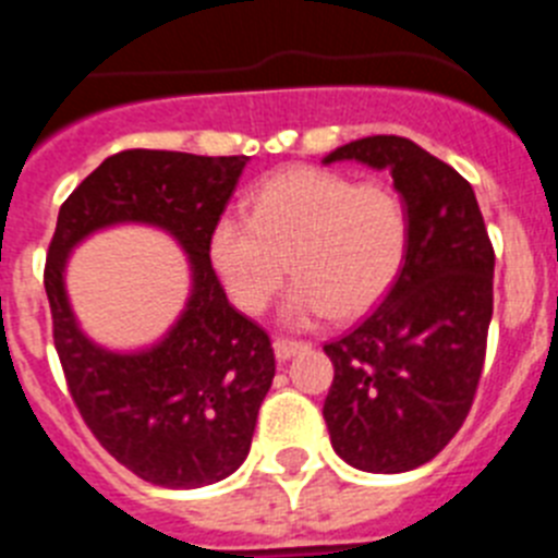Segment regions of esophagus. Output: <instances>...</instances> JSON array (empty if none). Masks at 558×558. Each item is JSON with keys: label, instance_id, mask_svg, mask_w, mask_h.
<instances>
[{"label": "esophagus", "instance_id": "34e87169", "mask_svg": "<svg viewBox=\"0 0 558 558\" xmlns=\"http://www.w3.org/2000/svg\"><path fill=\"white\" fill-rule=\"evenodd\" d=\"M310 343L307 340H293V338H276L274 340V352H276V360H290L293 354L299 352H307Z\"/></svg>", "mask_w": 558, "mask_h": 558}]
</instances>
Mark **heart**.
<instances>
[{
    "instance_id": "1",
    "label": "heart",
    "mask_w": 558,
    "mask_h": 558,
    "mask_svg": "<svg viewBox=\"0 0 558 558\" xmlns=\"http://www.w3.org/2000/svg\"><path fill=\"white\" fill-rule=\"evenodd\" d=\"M408 209L386 184H354L340 172L293 167L270 175L251 201V218L223 215L209 234V259L234 304L263 313L299 279L284 322L332 313L357 318L388 293L408 251Z\"/></svg>"
}]
</instances>
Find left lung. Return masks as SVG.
<instances>
[{
    "label": "left lung",
    "instance_id": "1",
    "mask_svg": "<svg viewBox=\"0 0 558 558\" xmlns=\"http://www.w3.org/2000/svg\"><path fill=\"white\" fill-rule=\"evenodd\" d=\"M388 170L408 209V251L383 304L324 347L332 447L354 470H416L450 445L477 391L495 248L470 181L402 136H366L324 159Z\"/></svg>",
    "mask_w": 558,
    "mask_h": 558
}]
</instances>
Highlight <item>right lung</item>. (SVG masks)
<instances>
[{
	"label": "right lung",
	"mask_w": 558,
	"mask_h": 558,
	"mask_svg": "<svg viewBox=\"0 0 558 558\" xmlns=\"http://www.w3.org/2000/svg\"><path fill=\"white\" fill-rule=\"evenodd\" d=\"M248 156L122 150L58 211L44 268L52 338L88 430L122 466L165 489L209 486L245 461L276 374L270 338L236 313L209 259V234ZM117 222L165 228L191 256L193 288L171 332L142 353H111L76 327L62 270L68 251Z\"/></svg>",
	"instance_id": "add662e5"
}]
</instances>
